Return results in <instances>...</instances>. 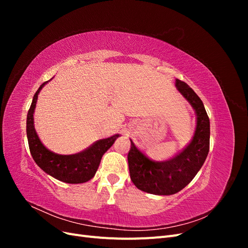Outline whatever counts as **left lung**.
I'll use <instances>...</instances> for the list:
<instances>
[{
    "label": "left lung",
    "mask_w": 248,
    "mask_h": 248,
    "mask_svg": "<svg viewBox=\"0 0 248 248\" xmlns=\"http://www.w3.org/2000/svg\"><path fill=\"white\" fill-rule=\"evenodd\" d=\"M175 85L196 112L197 126L189 144L172 158L155 161L130 140L128 166L131 181L139 189L157 196H170L182 190L196 177L209 153L210 121L204 104L184 81L176 79Z\"/></svg>",
    "instance_id": "8db88e82"
}]
</instances>
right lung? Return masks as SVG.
Instances as JSON below:
<instances>
[{"label": "right lung", "mask_w": 248, "mask_h": 248, "mask_svg": "<svg viewBox=\"0 0 248 248\" xmlns=\"http://www.w3.org/2000/svg\"><path fill=\"white\" fill-rule=\"evenodd\" d=\"M48 81L43 82L37 90L33 97L31 108L28 111L27 138L30 152H31L37 166L43 171H46L47 175L65 183H85L95 176L103 154L114 145L115 140L120 137V134H115L110 138L96 140L92 146L77 154L62 155L50 151L42 144L34 126V112L37 99H38V94Z\"/></svg>", "instance_id": "right-lung-1"}]
</instances>
